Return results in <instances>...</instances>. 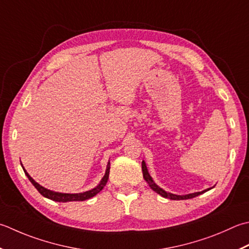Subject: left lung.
Instances as JSON below:
<instances>
[{
    "instance_id": "obj_1",
    "label": "left lung",
    "mask_w": 249,
    "mask_h": 249,
    "mask_svg": "<svg viewBox=\"0 0 249 249\" xmlns=\"http://www.w3.org/2000/svg\"><path fill=\"white\" fill-rule=\"evenodd\" d=\"M141 168H142V175H143V178L145 181L148 182V184L150 186V188L153 190V191L157 192L158 194H160V196H162L163 197H166V198H170V199H175V201H178V199H188V198H193L196 197L197 196H199V194H202L204 192L208 191L209 189L207 190H204V191L202 192H196V193H191V194H188V196H176V194H172V193H168L166 191H164L163 189H160V187H158L157 184L154 183V181L152 180V178H151L150 174L148 173V169H147V166H145V163L142 160V164H141Z\"/></svg>"
}]
</instances>
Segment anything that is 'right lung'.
Wrapping results in <instances>:
<instances>
[{
    "instance_id": "add662e5",
    "label": "right lung",
    "mask_w": 249,
    "mask_h": 249,
    "mask_svg": "<svg viewBox=\"0 0 249 249\" xmlns=\"http://www.w3.org/2000/svg\"><path fill=\"white\" fill-rule=\"evenodd\" d=\"M23 168V167H22ZM23 172L24 174L27 175V177L30 180L31 183L33 184L36 189L37 190L38 192H40L43 196H45L50 199H53V201H56V202H73V201H85V199H89L92 196H95L97 193H99L104 187L107 184V181H108L109 179V173H110V162L107 165V170H106V175L102 178L101 182L97 186L96 188L89 190V191H86V192H83V193H77V194H69V193H58V192H53L51 191V190H47L45 188H43L40 184L36 183L34 180L30 177V175H29L26 169L23 168Z\"/></svg>"
}]
</instances>
